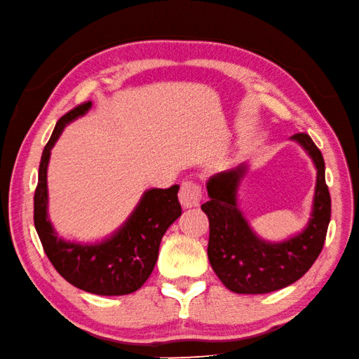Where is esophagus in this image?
<instances>
[{
	"mask_svg": "<svg viewBox=\"0 0 359 359\" xmlns=\"http://www.w3.org/2000/svg\"><path fill=\"white\" fill-rule=\"evenodd\" d=\"M178 198L182 208H195L201 201V187L194 181H184L181 184Z\"/></svg>",
	"mask_w": 359,
	"mask_h": 359,
	"instance_id": "esophagus-1",
	"label": "esophagus"
}]
</instances>
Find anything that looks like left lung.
Wrapping results in <instances>:
<instances>
[{
    "mask_svg": "<svg viewBox=\"0 0 359 359\" xmlns=\"http://www.w3.org/2000/svg\"><path fill=\"white\" fill-rule=\"evenodd\" d=\"M290 140L302 146L317 170L311 217L304 229L283 241L259 236L239 207V187L250 165L216 173L207 181L210 199L201 205L208 216L207 255L219 280L236 294H268L292 285L317 260L330 222V195L325 160L312 138L295 134Z\"/></svg>",
    "mask_w": 359,
    "mask_h": 359,
    "instance_id": "8db88e82",
    "label": "left lung"
}]
</instances>
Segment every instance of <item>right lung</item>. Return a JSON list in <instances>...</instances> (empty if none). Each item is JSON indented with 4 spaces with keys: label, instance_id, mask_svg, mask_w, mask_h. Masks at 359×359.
I'll return each mask as SVG.
<instances>
[{
    "label": "right lung",
    "instance_id": "right-lung-1",
    "mask_svg": "<svg viewBox=\"0 0 359 359\" xmlns=\"http://www.w3.org/2000/svg\"><path fill=\"white\" fill-rule=\"evenodd\" d=\"M91 107L93 102H88L65 114L43 147L34 191V229L47 257L68 283L97 295H126L140 290L149 278L164 233L181 216L180 186L147 189L126 221L99 241L62 238L48 215L47 170L51 149L67 125L83 117Z\"/></svg>",
    "mask_w": 359,
    "mask_h": 359
}]
</instances>
